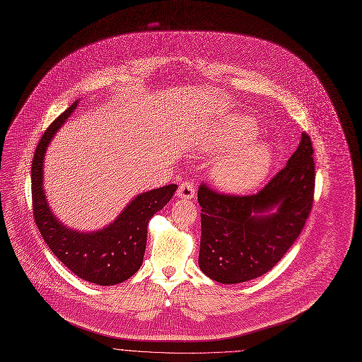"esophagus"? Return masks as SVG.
I'll return each instance as SVG.
<instances>
[{"label": "esophagus", "mask_w": 362, "mask_h": 362, "mask_svg": "<svg viewBox=\"0 0 362 362\" xmlns=\"http://www.w3.org/2000/svg\"><path fill=\"white\" fill-rule=\"evenodd\" d=\"M196 194V189H194V183L190 180H185L179 185L177 189V197L180 199H193Z\"/></svg>", "instance_id": "1"}]
</instances>
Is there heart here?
Returning <instances> with one entry per match:
<instances>
[{"mask_svg":"<svg viewBox=\"0 0 362 362\" xmlns=\"http://www.w3.org/2000/svg\"><path fill=\"white\" fill-rule=\"evenodd\" d=\"M256 127L249 119L231 116L211 132L209 148L224 149L240 145L226 152L213 166L211 175L218 186L230 192H247L267 176L272 155L264 144L242 145L252 141Z\"/></svg>","mask_w":362,"mask_h":362,"instance_id":"1","label":"heart"}]
</instances>
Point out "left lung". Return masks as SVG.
<instances>
[{
  "instance_id": "left-lung-1",
  "label": "left lung",
  "mask_w": 362,
  "mask_h": 362,
  "mask_svg": "<svg viewBox=\"0 0 362 362\" xmlns=\"http://www.w3.org/2000/svg\"><path fill=\"white\" fill-rule=\"evenodd\" d=\"M313 144L301 135L297 151L272 180L253 194H228L202 183L199 266L211 280L237 284L272 270L300 235L314 202ZM279 206L276 215L252 216Z\"/></svg>"
}]
</instances>
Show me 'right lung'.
Masks as SVG:
<instances>
[{
	"label": "right lung",
	"instance_id": "obj_1",
	"mask_svg": "<svg viewBox=\"0 0 362 362\" xmlns=\"http://www.w3.org/2000/svg\"><path fill=\"white\" fill-rule=\"evenodd\" d=\"M74 102L47 128L35 149L31 166L33 213L51 252L79 279L99 286L119 284L142 266L148 223L173 197L177 186L168 185L139 194L106 228L79 233L62 226L52 214L42 189V162L55 132L74 112Z\"/></svg>",
	"mask_w": 362,
	"mask_h": 362
}]
</instances>
